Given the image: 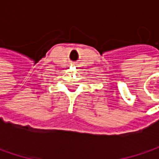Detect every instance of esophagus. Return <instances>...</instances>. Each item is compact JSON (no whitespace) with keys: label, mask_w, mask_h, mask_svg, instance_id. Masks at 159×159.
Here are the masks:
<instances>
[{"label":"esophagus","mask_w":159,"mask_h":159,"mask_svg":"<svg viewBox=\"0 0 159 159\" xmlns=\"http://www.w3.org/2000/svg\"><path fill=\"white\" fill-rule=\"evenodd\" d=\"M71 65H74V66H75V65H76V64H71Z\"/></svg>","instance_id":"34e87169"}]
</instances>
